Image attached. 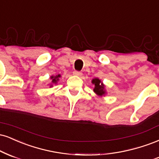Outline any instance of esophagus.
Masks as SVG:
<instances>
[{"mask_svg":"<svg viewBox=\"0 0 159 159\" xmlns=\"http://www.w3.org/2000/svg\"><path fill=\"white\" fill-rule=\"evenodd\" d=\"M73 74H74V75H75V76H82V72H80V71H78V70H74V72H73Z\"/></svg>","mask_w":159,"mask_h":159,"instance_id":"esophagus-1","label":"esophagus"}]
</instances>
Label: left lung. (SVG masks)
<instances>
[{
	"instance_id": "left-lung-1",
	"label": "left lung",
	"mask_w": 159,
	"mask_h": 159,
	"mask_svg": "<svg viewBox=\"0 0 159 159\" xmlns=\"http://www.w3.org/2000/svg\"><path fill=\"white\" fill-rule=\"evenodd\" d=\"M92 83L94 84L95 87L94 89V91L97 94L101 95L105 94V91H104V85L100 80L99 79H94L92 80Z\"/></svg>"
}]
</instances>
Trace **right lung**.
I'll return each instance as SVG.
<instances>
[{"label":"right lung","mask_w":159,"mask_h":159,"mask_svg":"<svg viewBox=\"0 0 159 159\" xmlns=\"http://www.w3.org/2000/svg\"><path fill=\"white\" fill-rule=\"evenodd\" d=\"M59 77H60V75H59H59L56 76L55 77H53V76H51V79H53V80H52V83H57L58 80H59Z\"/></svg>","instance_id":"right-lung-1"}]
</instances>
